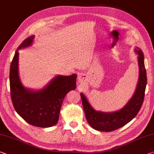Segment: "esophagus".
Instances as JSON below:
<instances>
[{
	"label": "esophagus",
	"instance_id": "obj_1",
	"mask_svg": "<svg viewBox=\"0 0 154 154\" xmlns=\"http://www.w3.org/2000/svg\"><path fill=\"white\" fill-rule=\"evenodd\" d=\"M84 78H85V75H82V74L80 75L79 78H78V79H79V82H82L83 81V79H84Z\"/></svg>",
	"mask_w": 154,
	"mask_h": 154
}]
</instances>
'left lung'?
I'll list each match as a JSON object with an SVG mask.
<instances>
[{
	"label": "left lung",
	"mask_w": 154,
	"mask_h": 154,
	"mask_svg": "<svg viewBox=\"0 0 154 154\" xmlns=\"http://www.w3.org/2000/svg\"><path fill=\"white\" fill-rule=\"evenodd\" d=\"M134 51L138 54V64L139 68V81L133 96L123 108L111 113L96 111L88 102L85 96L83 93H81L85 118L88 124L94 129L104 132L113 131L118 129L135 118L141 108L147 85V74L144 64V55L142 50L137 48Z\"/></svg>",
	"instance_id": "8db88e82"
}]
</instances>
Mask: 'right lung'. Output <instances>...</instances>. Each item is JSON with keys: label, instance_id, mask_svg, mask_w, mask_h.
Segmentation results:
<instances>
[{"label": "right lung", "instance_id": "obj_1", "mask_svg": "<svg viewBox=\"0 0 154 154\" xmlns=\"http://www.w3.org/2000/svg\"><path fill=\"white\" fill-rule=\"evenodd\" d=\"M35 36H30L18 47L11 64L10 90L15 111L32 126L48 128L56 125L64 98L68 92L76 88L77 75H58L43 89L35 91L22 85L18 72V58L22 48L29 47Z\"/></svg>", "mask_w": 154, "mask_h": 154}]
</instances>
